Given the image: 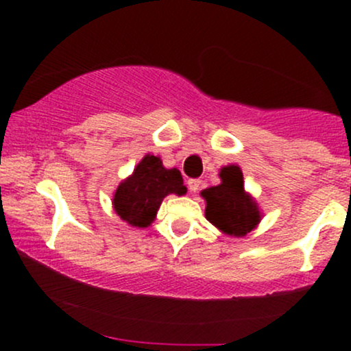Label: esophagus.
<instances>
[{
    "instance_id": "esophagus-1",
    "label": "esophagus",
    "mask_w": 351,
    "mask_h": 351,
    "mask_svg": "<svg viewBox=\"0 0 351 351\" xmlns=\"http://www.w3.org/2000/svg\"><path fill=\"white\" fill-rule=\"evenodd\" d=\"M199 186H201V180H198V178L188 180V189H189V191H191V193L198 191Z\"/></svg>"
}]
</instances>
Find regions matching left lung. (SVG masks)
<instances>
[{"instance_id":"8db88e82","label":"left lung","mask_w":351,"mask_h":351,"mask_svg":"<svg viewBox=\"0 0 351 351\" xmlns=\"http://www.w3.org/2000/svg\"><path fill=\"white\" fill-rule=\"evenodd\" d=\"M221 184L204 189L206 219L231 236H244L259 223V209L244 193L243 173L239 167L223 168Z\"/></svg>"}]
</instances>
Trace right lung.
I'll list each match as a JSON object with an SVG mask.
<instances>
[{
	"instance_id": "obj_1",
	"label": "right lung",
	"mask_w": 351,
	"mask_h": 351,
	"mask_svg": "<svg viewBox=\"0 0 351 351\" xmlns=\"http://www.w3.org/2000/svg\"><path fill=\"white\" fill-rule=\"evenodd\" d=\"M170 193L178 196L186 193L180 170H167L158 156L147 155L136 165L134 175L117 188L115 213L132 226L147 228Z\"/></svg>"
}]
</instances>
